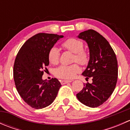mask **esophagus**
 <instances>
[{"label": "esophagus", "instance_id": "obj_1", "mask_svg": "<svg viewBox=\"0 0 130 130\" xmlns=\"http://www.w3.org/2000/svg\"><path fill=\"white\" fill-rule=\"evenodd\" d=\"M71 82L72 80H61V84H65L69 83V82Z\"/></svg>", "mask_w": 130, "mask_h": 130}]
</instances>
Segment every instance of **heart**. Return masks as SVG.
Returning a JSON list of instances; mask_svg holds the SVG:
<instances>
[{
	"mask_svg": "<svg viewBox=\"0 0 130 130\" xmlns=\"http://www.w3.org/2000/svg\"><path fill=\"white\" fill-rule=\"evenodd\" d=\"M65 49L74 53L73 61H77L82 65L88 63L89 57L86 51L83 50L84 44L82 41L75 38H69L61 44ZM60 51L57 47H52L49 51L48 59L51 63L56 65L60 60ZM79 66L77 63L71 65H61L56 69L55 75L58 77L66 79H70L75 77L80 72Z\"/></svg>",
	"mask_w": 130,
	"mask_h": 130,
	"instance_id": "b5f03b06",
	"label": "heart"
}]
</instances>
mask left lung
I'll use <instances>...</instances> for the list:
<instances>
[{
  "label": "left lung",
  "mask_w": 130,
  "mask_h": 130,
  "mask_svg": "<svg viewBox=\"0 0 130 130\" xmlns=\"http://www.w3.org/2000/svg\"><path fill=\"white\" fill-rule=\"evenodd\" d=\"M80 39L86 41L89 49V61L82 75L92 78L91 84H84L77 94L80 103L90 107L102 105L113 92L118 80V61L109 42L93 29L80 32Z\"/></svg>",
  "instance_id": "left-lung-1"
}]
</instances>
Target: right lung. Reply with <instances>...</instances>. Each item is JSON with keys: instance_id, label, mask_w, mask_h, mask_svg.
Returning a JSON list of instances; mask_svg holds the SVG:
<instances>
[{"instance_id": "right-lung-1", "label": "right lung", "mask_w": 130, "mask_h": 130, "mask_svg": "<svg viewBox=\"0 0 130 130\" xmlns=\"http://www.w3.org/2000/svg\"><path fill=\"white\" fill-rule=\"evenodd\" d=\"M63 35L38 33L30 38L19 50L14 64V80L22 99L32 108L50 105L61 86L56 78L42 79L43 69L49 65L48 53ZM45 71V70H44Z\"/></svg>"}]
</instances>
